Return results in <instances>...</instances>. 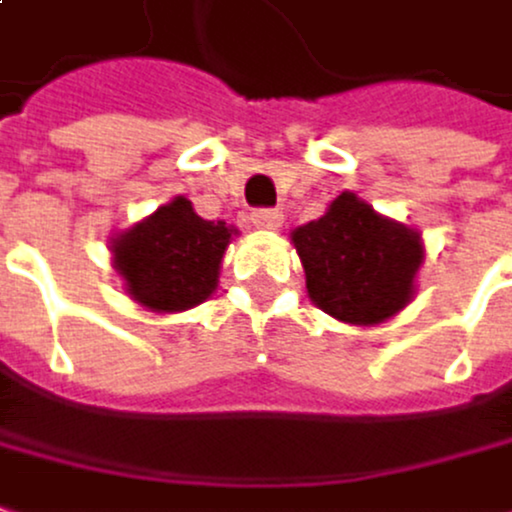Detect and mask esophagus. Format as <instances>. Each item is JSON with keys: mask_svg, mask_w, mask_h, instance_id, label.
<instances>
[{"mask_svg": "<svg viewBox=\"0 0 512 512\" xmlns=\"http://www.w3.org/2000/svg\"><path fill=\"white\" fill-rule=\"evenodd\" d=\"M252 224L263 232H277L283 227V212L280 210H255L252 212Z\"/></svg>", "mask_w": 512, "mask_h": 512, "instance_id": "1", "label": "esophagus"}]
</instances>
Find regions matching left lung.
Listing matches in <instances>:
<instances>
[{"mask_svg":"<svg viewBox=\"0 0 512 512\" xmlns=\"http://www.w3.org/2000/svg\"><path fill=\"white\" fill-rule=\"evenodd\" d=\"M319 311L356 328H373L415 300L426 246L420 229L373 210L344 190L322 218L291 232Z\"/></svg>","mask_w":512,"mask_h":512,"instance_id":"left-lung-1","label":"left lung"}]
</instances>
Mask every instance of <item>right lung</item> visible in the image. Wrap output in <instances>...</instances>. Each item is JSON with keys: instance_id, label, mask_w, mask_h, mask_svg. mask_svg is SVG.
Instances as JSON below:
<instances>
[{"instance_id": "1", "label": "right lung", "mask_w": 512, "mask_h": 512, "mask_svg": "<svg viewBox=\"0 0 512 512\" xmlns=\"http://www.w3.org/2000/svg\"><path fill=\"white\" fill-rule=\"evenodd\" d=\"M235 235L227 221H204L187 198L173 196L111 238V266L145 311L179 314L210 300Z\"/></svg>"}]
</instances>
